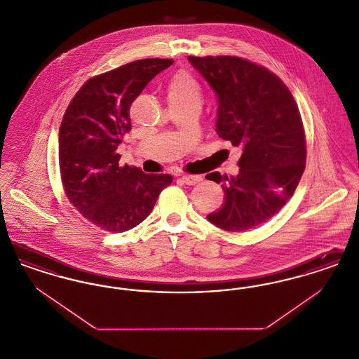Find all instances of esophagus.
Listing matches in <instances>:
<instances>
[{
	"instance_id": "obj_1",
	"label": "esophagus",
	"mask_w": 359,
	"mask_h": 359,
	"mask_svg": "<svg viewBox=\"0 0 359 359\" xmlns=\"http://www.w3.org/2000/svg\"><path fill=\"white\" fill-rule=\"evenodd\" d=\"M180 180L188 186H194V184L199 183L202 180V177L198 175H183V176H180Z\"/></svg>"
}]
</instances>
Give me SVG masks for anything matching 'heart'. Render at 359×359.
I'll use <instances>...</instances> for the list:
<instances>
[{
  "label": "heart",
  "mask_w": 359,
  "mask_h": 359,
  "mask_svg": "<svg viewBox=\"0 0 359 359\" xmlns=\"http://www.w3.org/2000/svg\"><path fill=\"white\" fill-rule=\"evenodd\" d=\"M167 95L171 107L187 106V104H199L203 100V88L199 81L189 72H177L173 75L168 86Z\"/></svg>",
  "instance_id": "1"
}]
</instances>
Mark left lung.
<instances>
[{"mask_svg": "<svg viewBox=\"0 0 359 359\" xmlns=\"http://www.w3.org/2000/svg\"><path fill=\"white\" fill-rule=\"evenodd\" d=\"M218 95V136L242 149L223 205L207 215L230 233L268 222L290 201L306 168V133L290 88L272 71L238 56H188Z\"/></svg>", "mask_w": 359, "mask_h": 359, "instance_id": "8db88e82", "label": "left lung"}]
</instances>
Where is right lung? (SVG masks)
Instances as JSON below:
<instances>
[{"mask_svg": "<svg viewBox=\"0 0 359 359\" xmlns=\"http://www.w3.org/2000/svg\"><path fill=\"white\" fill-rule=\"evenodd\" d=\"M172 59H141L86 81L59 129V168L65 194L88 222L110 233L136 227L152 212L171 175L121 165L118 144L132 129L130 106Z\"/></svg>", "mask_w": 359, "mask_h": 359, "instance_id": "1", "label": "right lung"}]
</instances>
